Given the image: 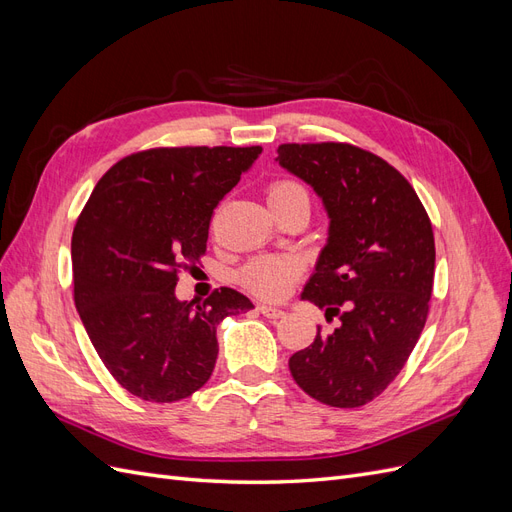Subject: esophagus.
<instances>
[{"label":"esophagus","mask_w":512,"mask_h":512,"mask_svg":"<svg viewBox=\"0 0 512 512\" xmlns=\"http://www.w3.org/2000/svg\"><path fill=\"white\" fill-rule=\"evenodd\" d=\"M258 312L265 316V318H269V320H280V318H284V312L280 307H273V305H258Z\"/></svg>","instance_id":"1"}]
</instances>
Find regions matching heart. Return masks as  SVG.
<instances>
[{
    "instance_id": "1",
    "label": "heart",
    "mask_w": 512,
    "mask_h": 512,
    "mask_svg": "<svg viewBox=\"0 0 512 512\" xmlns=\"http://www.w3.org/2000/svg\"><path fill=\"white\" fill-rule=\"evenodd\" d=\"M267 200L271 209H282L292 203L309 205L307 192L301 183L292 179H277L269 183ZM301 262L292 256H262L245 265L239 273V282L256 292L258 297L280 299L288 286L301 275Z\"/></svg>"
}]
</instances>
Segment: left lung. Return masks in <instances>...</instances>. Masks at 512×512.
Returning <instances> with one entry per match:
<instances>
[{"label": "left lung", "mask_w": 512, "mask_h": 512, "mask_svg": "<svg viewBox=\"0 0 512 512\" xmlns=\"http://www.w3.org/2000/svg\"><path fill=\"white\" fill-rule=\"evenodd\" d=\"M277 162L312 185L329 241L301 297L339 327L290 356L301 389L333 408H361L389 386L429 314L436 243L408 179L350 143H286Z\"/></svg>", "instance_id": "obj_1"}]
</instances>
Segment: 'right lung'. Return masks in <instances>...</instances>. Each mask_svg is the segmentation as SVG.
Instances as JSON below:
<instances>
[{
  "label": "right lung",
  "mask_w": 512,
  "mask_h": 512,
  "mask_svg": "<svg viewBox=\"0 0 512 512\" xmlns=\"http://www.w3.org/2000/svg\"><path fill=\"white\" fill-rule=\"evenodd\" d=\"M262 147H156L106 170L72 232L74 303L104 367L128 393L173 404L203 386L218 324L250 312L232 288L177 301L179 271L207 252L213 209Z\"/></svg>",
  "instance_id": "1"
}]
</instances>
